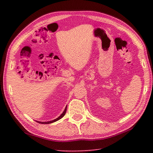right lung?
<instances>
[{
  "instance_id": "obj_1",
  "label": "right lung",
  "mask_w": 153,
  "mask_h": 153,
  "mask_svg": "<svg viewBox=\"0 0 153 153\" xmlns=\"http://www.w3.org/2000/svg\"><path fill=\"white\" fill-rule=\"evenodd\" d=\"M66 110H67V106H66V108H65L62 114L59 117H58V118H57L56 119L51 120V121H49V122H39V121H37V122L38 123H42V124H48V123H53L54 122H56V121H58V120H59L60 119H61L62 118H63L64 116L65 115V114H66Z\"/></svg>"
}]
</instances>
